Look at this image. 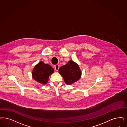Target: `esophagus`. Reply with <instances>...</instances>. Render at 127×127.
I'll use <instances>...</instances> for the list:
<instances>
[{
    "label": "esophagus",
    "instance_id": "34e87169",
    "mask_svg": "<svg viewBox=\"0 0 127 127\" xmlns=\"http://www.w3.org/2000/svg\"><path fill=\"white\" fill-rule=\"evenodd\" d=\"M55 69L56 70H57V71L59 69V65L58 64L56 65L55 66Z\"/></svg>",
    "mask_w": 127,
    "mask_h": 127
}]
</instances>
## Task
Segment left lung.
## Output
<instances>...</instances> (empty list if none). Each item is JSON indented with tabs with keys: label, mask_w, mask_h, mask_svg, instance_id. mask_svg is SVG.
<instances>
[{
	"label": "left lung",
	"mask_w": 127,
	"mask_h": 127,
	"mask_svg": "<svg viewBox=\"0 0 127 127\" xmlns=\"http://www.w3.org/2000/svg\"><path fill=\"white\" fill-rule=\"evenodd\" d=\"M58 71L63 77L66 84L69 85L79 80L81 76L79 65L72 60L69 61L65 65L61 66Z\"/></svg>",
	"instance_id": "left-lung-1"
}]
</instances>
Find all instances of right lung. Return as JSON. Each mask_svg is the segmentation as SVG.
Here are the masks:
<instances>
[{
  "mask_svg": "<svg viewBox=\"0 0 127 127\" xmlns=\"http://www.w3.org/2000/svg\"><path fill=\"white\" fill-rule=\"evenodd\" d=\"M54 70L48 64L40 61L34 66L32 71V76L33 79L41 84H47L49 77L53 74Z\"/></svg>",
  "mask_w": 127,
  "mask_h": 127,
  "instance_id": "obj_1",
  "label": "right lung"
}]
</instances>
